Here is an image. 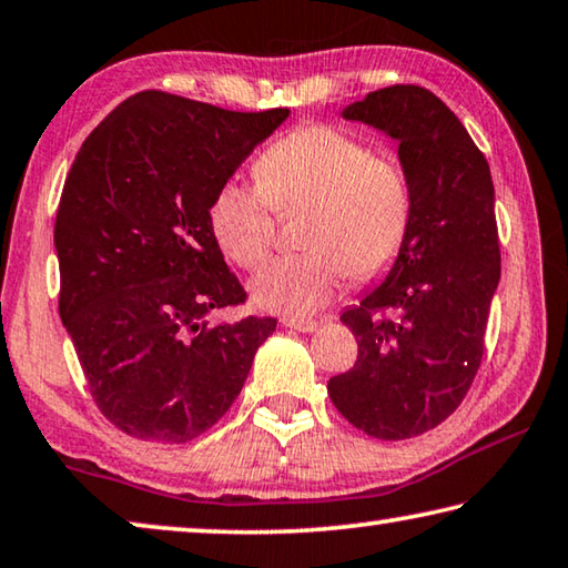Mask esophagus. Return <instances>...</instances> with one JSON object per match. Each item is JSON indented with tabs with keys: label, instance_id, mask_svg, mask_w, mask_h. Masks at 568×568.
I'll use <instances>...</instances> for the list:
<instances>
[{
	"label": "esophagus",
	"instance_id": "obj_1",
	"mask_svg": "<svg viewBox=\"0 0 568 568\" xmlns=\"http://www.w3.org/2000/svg\"><path fill=\"white\" fill-rule=\"evenodd\" d=\"M283 325H285V328H291V331H297V333H315V331H318V323H315V321L283 318Z\"/></svg>",
	"mask_w": 568,
	"mask_h": 568
}]
</instances>
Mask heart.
<instances>
[{
    "label": "heart",
    "instance_id": "obj_1",
    "mask_svg": "<svg viewBox=\"0 0 568 568\" xmlns=\"http://www.w3.org/2000/svg\"><path fill=\"white\" fill-rule=\"evenodd\" d=\"M257 185L230 180L210 203L217 245L237 265L257 267L275 240V211L305 207L297 255L255 275L263 311L307 318L338 293L345 275L371 281L396 261L410 223L403 172L333 124H303L255 162Z\"/></svg>",
    "mask_w": 568,
    "mask_h": 568
}]
</instances>
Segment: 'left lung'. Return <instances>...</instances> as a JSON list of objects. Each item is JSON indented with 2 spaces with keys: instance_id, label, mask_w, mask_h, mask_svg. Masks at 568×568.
Listing matches in <instances>:
<instances>
[{
  "instance_id": "8db88e82",
  "label": "left lung",
  "mask_w": 568,
  "mask_h": 568,
  "mask_svg": "<svg viewBox=\"0 0 568 568\" xmlns=\"http://www.w3.org/2000/svg\"><path fill=\"white\" fill-rule=\"evenodd\" d=\"M341 114L398 142L410 223L383 283L341 315L358 361L328 396L363 434L403 440L444 423L480 365L501 277L494 180L456 114L416 84L368 92Z\"/></svg>"
}]
</instances>
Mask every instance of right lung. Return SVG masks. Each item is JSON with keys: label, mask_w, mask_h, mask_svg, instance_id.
I'll return each instance as SVG.
<instances>
[{"label": "right lung", "mask_w": 568, "mask_h": 568, "mask_svg": "<svg viewBox=\"0 0 568 568\" xmlns=\"http://www.w3.org/2000/svg\"><path fill=\"white\" fill-rule=\"evenodd\" d=\"M287 114L145 90L77 152L54 223L60 318L102 416L132 438L185 444L213 428L275 331L253 315L210 323L245 303L210 203Z\"/></svg>", "instance_id": "right-lung-1"}]
</instances>
